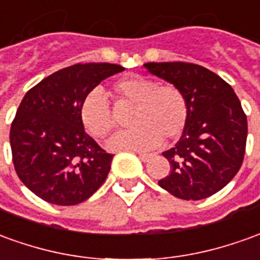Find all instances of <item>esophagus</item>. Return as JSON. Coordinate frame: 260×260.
<instances>
[{
	"mask_svg": "<svg viewBox=\"0 0 260 260\" xmlns=\"http://www.w3.org/2000/svg\"><path fill=\"white\" fill-rule=\"evenodd\" d=\"M138 156H139V159L142 161H149L150 160V157H152L150 153H142V152H138Z\"/></svg>",
	"mask_w": 260,
	"mask_h": 260,
	"instance_id": "34e87169",
	"label": "esophagus"
}]
</instances>
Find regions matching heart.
Listing matches in <instances>:
<instances>
[{"mask_svg": "<svg viewBox=\"0 0 260 260\" xmlns=\"http://www.w3.org/2000/svg\"><path fill=\"white\" fill-rule=\"evenodd\" d=\"M112 94L135 104L131 122L135 128L122 131L108 142L111 149L143 150L156 148L161 141H176L186 129L188 100L180 87L142 76H126L114 81ZM80 119L88 134L104 139L115 128V118L100 90L87 92L80 104Z\"/></svg>", "mask_w": 260, "mask_h": 260, "instance_id": "1", "label": "heart"}]
</instances>
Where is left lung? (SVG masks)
Wrapping results in <instances>:
<instances>
[{"label":"left lung","instance_id":"8db88e82","mask_svg":"<svg viewBox=\"0 0 260 260\" xmlns=\"http://www.w3.org/2000/svg\"><path fill=\"white\" fill-rule=\"evenodd\" d=\"M152 74L179 86L188 121L176 146L163 152L170 172L159 186L174 197L203 200L224 188L242 166L248 121L232 87L206 67L186 61L146 63Z\"/></svg>","mask_w":260,"mask_h":260}]
</instances>
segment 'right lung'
Returning <instances> with one entry per match:
<instances>
[{
    "instance_id": "1",
    "label": "right lung",
    "mask_w": 260,
    "mask_h": 260,
    "mask_svg": "<svg viewBox=\"0 0 260 260\" xmlns=\"http://www.w3.org/2000/svg\"><path fill=\"white\" fill-rule=\"evenodd\" d=\"M124 70L111 63H77L25 94L10 142L18 177L38 197L56 206H76L104 183L114 155L87 135L80 104L103 80Z\"/></svg>"
}]
</instances>
